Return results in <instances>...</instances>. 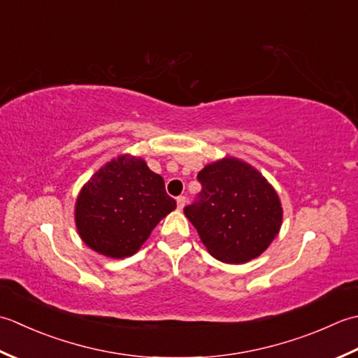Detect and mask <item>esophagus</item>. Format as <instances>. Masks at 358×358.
Segmentation results:
<instances>
[{"label": "esophagus", "instance_id": "obj_1", "mask_svg": "<svg viewBox=\"0 0 358 358\" xmlns=\"http://www.w3.org/2000/svg\"><path fill=\"white\" fill-rule=\"evenodd\" d=\"M176 202H178V208L179 210H182V208L185 207V198H184V196H179V198L176 199Z\"/></svg>", "mask_w": 358, "mask_h": 358}]
</instances>
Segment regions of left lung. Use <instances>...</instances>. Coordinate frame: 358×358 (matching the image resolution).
I'll list each match as a JSON object with an SVG mask.
<instances>
[{
    "label": "left lung",
    "mask_w": 358,
    "mask_h": 358,
    "mask_svg": "<svg viewBox=\"0 0 358 358\" xmlns=\"http://www.w3.org/2000/svg\"><path fill=\"white\" fill-rule=\"evenodd\" d=\"M199 202L184 208L211 257L244 264L264 253L282 224L280 196L262 174L225 156L198 173Z\"/></svg>",
    "instance_id": "left-lung-1"
}]
</instances>
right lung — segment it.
Wrapping results in <instances>:
<instances>
[{
    "label": "right lung",
    "instance_id": "obj_1",
    "mask_svg": "<svg viewBox=\"0 0 358 358\" xmlns=\"http://www.w3.org/2000/svg\"><path fill=\"white\" fill-rule=\"evenodd\" d=\"M176 208L162 176L142 157L120 155L92 174L76 199L78 236L103 257L134 255L152 229Z\"/></svg>",
    "mask_w": 358,
    "mask_h": 358
}]
</instances>
